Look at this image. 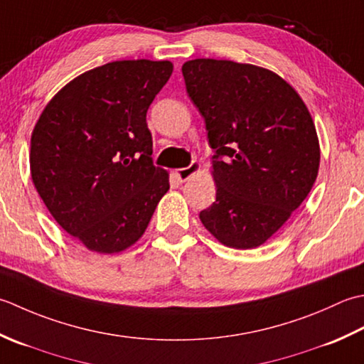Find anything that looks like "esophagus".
Masks as SVG:
<instances>
[{
    "label": "esophagus",
    "mask_w": 364,
    "mask_h": 364,
    "mask_svg": "<svg viewBox=\"0 0 364 364\" xmlns=\"http://www.w3.org/2000/svg\"><path fill=\"white\" fill-rule=\"evenodd\" d=\"M199 171H201V165H199L198 161H193L190 166H187V168H181V169H176V177H177V181H181V182H185V181H188L191 176H195V174H198Z\"/></svg>",
    "instance_id": "34e87169"
}]
</instances>
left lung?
<instances>
[{
    "label": "left lung",
    "mask_w": 364,
    "mask_h": 364,
    "mask_svg": "<svg viewBox=\"0 0 364 364\" xmlns=\"http://www.w3.org/2000/svg\"><path fill=\"white\" fill-rule=\"evenodd\" d=\"M182 73L217 152V199L199 213L201 223L229 248L261 247L316 182L321 146L313 117L286 80L259 65L198 58Z\"/></svg>",
    "instance_id": "1"
}]
</instances>
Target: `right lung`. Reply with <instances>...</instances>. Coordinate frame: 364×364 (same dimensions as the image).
<instances>
[{
	"mask_svg": "<svg viewBox=\"0 0 364 364\" xmlns=\"http://www.w3.org/2000/svg\"><path fill=\"white\" fill-rule=\"evenodd\" d=\"M171 61L125 59L81 73L53 95L31 135L29 169L51 217L100 255L143 237L169 190L154 166L146 113Z\"/></svg>",
	"mask_w": 364,
	"mask_h": 364,
	"instance_id": "right-lung-1",
	"label": "right lung"
}]
</instances>
